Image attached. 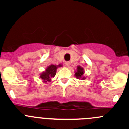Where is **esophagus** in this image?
Returning a JSON list of instances; mask_svg holds the SVG:
<instances>
[{
	"label": "esophagus",
	"mask_w": 129,
	"mask_h": 129,
	"mask_svg": "<svg viewBox=\"0 0 129 129\" xmlns=\"http://www.w3.org/2000/svg\"><path fill=\"white\" fill-rule=\"evenodd\" d=\"M65 65L67 66V67H69L70 66V62H69V61H67V62H65Z\"/></svg>",
	"instance_id": "1"
}]
</instances>
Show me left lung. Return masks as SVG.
I'll return each instance as SVG.
<instances>
[{
	"mask_svg": "<svg viewBox=\"0 0 129 129\" xmlns=\"http://www.w3.org/2000/svg\"><path fill=\"white\" fill-rule=\"evenodd\" d=\"M84 74H85L84 68L81 66H77V69H76V70H75V77L78 79L84 80L86 79V77L84 76Z\"/></svg>",
	"mask_w": 129,
	"mask_h": 129,
	"instance_id": "1",
	"label": "left lung"
}]
</instances>
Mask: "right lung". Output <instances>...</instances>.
<instances>
[{"instance_id":"1","label":"right lung","mask_w":129,"mask_h":129,"mask_svg":"<svg viewBox=\"0 0 129 129\" xmlns=\"http://www.w3.org/2000/svg\"><path fill=\"white\" fill-rule=\"evenodd\" d=\"M61 67H62L61 64H59L58 65L50 64L46 68V70L44 72L40 74L39 77L41 79L44 83H48V82L51 81L52 77H54L56 74L57 69Z\"/></svg>"}]
</instances>
